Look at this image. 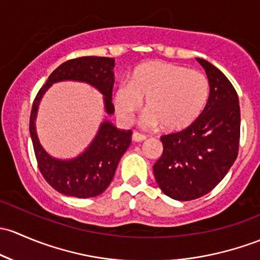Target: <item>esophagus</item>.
I'll use <instances>...</instances> for the list:
<instances>
[{
    "label": "esophagus",
    "mask_w": 260,
    "mask_h": 260,
    "mask_svg": "<svg viewBox=\"0 0 260 260\" xmlns=\"http://www.w3.org/2000/svg\"><path fill=\"white\" fill-rule=\"evenodd\" d=\"M145 139H146L145 135H141V134L136 133V131H134L133 136H131V140H133L134 143H141V141H144Z\"/></svg>",
    "instance_id": "34e87169"
}]
</instances>
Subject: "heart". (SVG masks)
<instances>
[{"label":"heart","instance_id":"b5f03b06","mask_svg":"<svg viewBox=\"0 0 260 260\" xmlns=\"http://www.w3.org/2000/svg\"><path fill=\"white\" fill-rule=\"evenodd\" d=\"M208 99L209 81L203 72L165 61H148L134 69L127 84L117 87L114 106L120 121L130 125L145 101L144 126H164L178 133L199 119Z\"/></svg>","mask_w":260,"mask_h":260}]
</instances>
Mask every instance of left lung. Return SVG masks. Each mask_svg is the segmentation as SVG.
Here are the masks:
<instances>
[{
    "label": "left lung",
    "mask_w": 260,
    "mask_h": 260,
    "mask_svg": "<svg viewBox=\"0 0 260 260\" xmlns=\"http://www.w3.org/2000/svg\"><path fill=\"white\" fill-rule=\"evenodd\" d=\"M209 80V99L199 119L188 127L160 138L162 155L154 165L157 185L175 200L198 199L223 180L239 148V99L219 69L197 58Z\"/></svg>",
    "instance_id": "left-lung-1"
}]
</instances>
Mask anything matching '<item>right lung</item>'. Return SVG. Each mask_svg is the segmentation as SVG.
<instances>
[{
    "mask_svg": "<svg viewBox=\"0 0 260 260\" xmlns=\"http://www.w3.org/2000/svg\"><path fill=\"white\" fill-rule=\"evenodd\" d=\"M115 60L111 57L74 58L58 66L47 79L34 101L30 117V135L40 171L56 191L75 198L100 195L110 185L120 159L131 143V130L117 129L108 119L114 114L112 86ZM63 81L84 82L103 95L106 119L88 148L75 158L60 159L50 155L39 143L36 119L39 103L53 83Z\"/></svg>",
    "mask_w": 260,
    "mask_h": 260,
    "instance_id": "obj_1",
    "label": "right lung"
}]
</instances>
